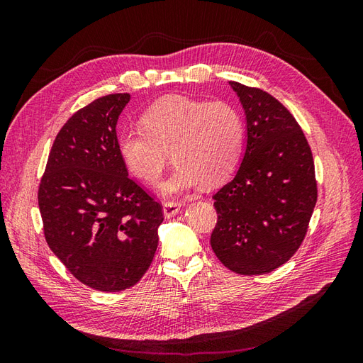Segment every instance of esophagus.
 I'll list each match as a JSON object with an SVG mask.
<instances>
[{
  "instance_id": "34e87169",
  "label": "esophagus",
  "mask_w": 363,
  "mask_h": 363,
  "mask_svg": "<svg viewBox=\"0 0 363 363\" xmlns=\"http://www.w3.org/2000/svg\"><path fill=\"white\" fill-rule=\"evenodd\" d=\"M180 207H182V203H175V201H168V203H164L163 204V215H164V218H172L174 215H177L179 213V211H180Z\"/></svg>"
}]
</instances>
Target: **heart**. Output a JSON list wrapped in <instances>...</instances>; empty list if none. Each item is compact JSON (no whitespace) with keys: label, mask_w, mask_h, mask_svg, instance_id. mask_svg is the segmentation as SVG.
<instances>
[{"label":"heart","mask_w":363,"mask_h":363,"mask_svg":"<svg viewBox=\"0 0 363 363\" xmlns=\"http://www.w3.org/2000/svg\"><path fill=\"white\" fill-rule=\"evenodd\" d=\"M140 124L121 131L118 152L127 169L150 184L159 182L171 152L177 167L162 183L163 195L186 192L200 182L215 186L238 168L245 125L232 104L167 98L150 107Z\"/></svg>","instance_id":"1"}]
</instances>
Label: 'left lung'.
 <instances>
[{
    "label": "left lung",
    "mask_w": 363,
    "mask_h": 363,
    "mask_svg": "<svg viewBox=\"0 0 363 363\" xmlns=\"http://www.w3.org/2000/svg\"><path fill=\"white\" fill-rule=\"evenodd\" d=\"M247 115V148L235 177L213 195L211 245L242 276L268 274L300 248L318 199L309 142L277 98L230 82Z\"/></svg>",
    "instance_id": "obj_1"
}]
</instances>
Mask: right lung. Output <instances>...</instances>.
Segmentation results:
<instances>
[{
  "label": "right lung",
  "mask_w": 363,
  "mask_h": 363,
  "mask_svg": "<svg viewBox=\"0 0 363 363\" xmlns=\"http://www.w3.org/2000/svg\"><path fill=\"white\" fill-rule=\"evenodd\" d=\"M130 94L100 96L77 111L51 147L38 201L43 235L72 276L103 292L144 277L157 250L162 204L130 179L116 123Z\"/></svg>",
  "instance_id": "1"
}]
</instances>
